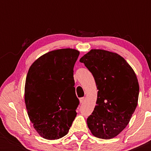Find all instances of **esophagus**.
Returning a JSON list of instances; mask_svg holds the SVG:
<instances>
[{
    "instance_id": "34e87169",
    "label": "esophagus",
    "mask_w": 151,
    "mask_h": 151,
    "mask_svg": "<svg viewBox=\"0 0 151 151\" xmlns=\"http://www.w3.org/2000/svg\"><path fill=\"white\" fill-rule=\"evenodd\" d=\"M84 101H85V98H80V102L81 103V104L84 103Z\"/></svg>"
}]
</instances>
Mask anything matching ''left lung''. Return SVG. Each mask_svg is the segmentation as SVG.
<instances>
[{"mask_svg":"<svg viewBox=\"0 0 151 151\" xmlns=\"http://www.w3.org/2000/svg\"><path fill=\"white\" fill-rule=\"evenodd\" d=\"M80 63L91 72L98 91L96 105L86 120L93 135L109 139L129 123L137 105L139 86L136 74L116 53L91 49Z\"/></svg>","mask_w":151,"mask_h":151,"instance_id":"obj_1","label":"left lung"}]
</instances>
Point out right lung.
Segmentation results:
<instances>
[{
  "instance_id": "1",
  "label": "right lung",
  "mask_w": 151,
  "mask_h": 151,
  "mask_svg": "<svg viewBox=\"0 0 151 151\" xmlns=\"http://www.w3.org/2000/svg\"><path fill=\"white\" fill-rule=\"evenodd\" d=\"M80 51L53 50L31 65L24 86V102L33 127L45 139L67 135L77 115L79 100L74 87L73 67Z\"/></svg>"
}]
</instances>
